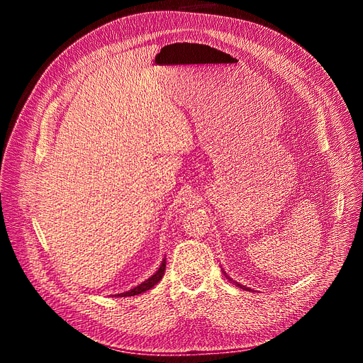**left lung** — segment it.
I'll return each instance as SVG.
<instances>
[{"mask_svg":"<svg viewBox=\"0 0 363 363\" xmlns=\"http://www.w3.org/2000/svg\"><path fill=\"white\" fill-rule=\"evenodd\" d=\"M226 277H228V274H226ZM228 279H229V280H230V282H233V280H232V279H230V277H228ZM233 284H235V285H237V286H238V288H244V286H242V285H240V284H237V282H233ZM247 289H249V288H247Z\"/></svg>","mask_w":363,"mask_h":363,"instance_id":"8db88e82","label":"left lung"}]
</instances>
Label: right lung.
I'll list each match as a JSON object with an SVG mask.
<instances>
[{
  "instance_id": "1",
  "label": "right lung",
  "mask_w": 363,
  "mask_h": 363,
  "mask_svg": "<svg viewBox=\"0 0 363 363\" xmlns=\"http://www.w3.org/2000/svg\"><path fill=\"white\" fill-rule=\"evenodd\" d=\"M164 270H166V259H162V262H161V265H160V268H158V272H157L154 276L149 277L147 280H145L143 284H140L138 286H135V288H133V289H130V291L121 292V294H118L116 297H131V296L142 294V292L150 289L152 286H155V285L160 282V280L162 279V276H164Z\"/></svg>"
}]
</instances>
